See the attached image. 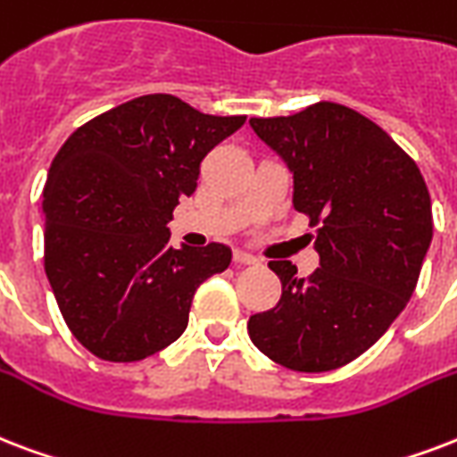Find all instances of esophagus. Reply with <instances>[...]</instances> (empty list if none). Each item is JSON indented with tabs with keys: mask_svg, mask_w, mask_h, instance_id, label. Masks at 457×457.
Here are the masks:
<instances>
[{
	"mask_svg": "<svg viewBox=\"0 0 457 457\" xmlns=\"http://www.w3.org/2000/svg\"><path fill=\"white\" fill-rule=\"evenodd\" d=\"M235 263H242V266H256L259 259L249 252H235Z\"/></svg>",
	"mask_w": 457,
	"mask_h": 457,
	"instance_id": "1",
	"label": "esophagus"
}]
</instances>
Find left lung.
<instances>
[{"instance_id":"left-lung-1","label":"left lung","mask_w":457,"mask_h":457,"mask_svg":"<svg viewBox=\"0 0 457 457\" xmlns=\"http://www.w3.org/2000/svg\"><path fill=\"white\" fill-rule=\"evenodd\" d=\"M292 172V205L312 218L319 268L268 266L283 297L253 313L252 343L280 367L319 374L345 367L388 330L431 244V198L414 160L364 114L316 103L292 117L249 120Z\"/></svg>"}]
</instances>
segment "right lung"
Instances as JSON below:
<instances>
[{
	"mask_svg": "<svg viewBox=\"0 0 457 457\" xmlns=\"http://www.w3.org/2000/svg\"><path fill=\"white\" fill-rule=\"evenodd\" d=\"M246 117H213L153 93L66 138L43 191L45 273L76 340L107 361L160 353L189 323L194 292L232 261L225 244L170 246L172 211L205 153Z\"/></svg>",
	"mask_w": 457,
	"mask_h": 457,
	"instance_id": "add662e5",
	"label": "right lung"
}]
</instances>
